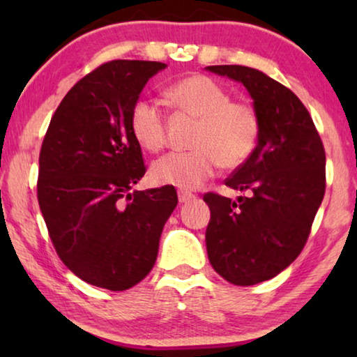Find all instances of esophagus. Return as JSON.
<instances>
[{"label": "esophagus", "instance_id": "obj_1", "mask_svg": "<svg viewBox=\"0 0 357 357\" xmlns=\"http://www.w3.org/2000/svg\"><path fill=\"white\" fill-rule=\"evenodd\" d=\"M193 198H195L193 193L183 192V190H180V192H178V202L180 203H188V202H192Z\"/></svg>", "mask_w": 357, "mask_h": 357}]
</instances>
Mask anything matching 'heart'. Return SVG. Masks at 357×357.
Wrapping results in <instances>:
<instances>
[{
  "label": "heart",
  "instance_id": "b5f03b06",
  "mask_svg": "<svg viewBox=\"0 0 357 357\" xmlns=\"http://www.w3.org/2000/svg\"><path fill=\"white\" fill-rule=\"evenodd\" d=\"M167 100L182 114L197 119L192 151L155 160L151 177L159 185L199 188L216 169L232 170L245 164L261 133L260 115L243 100H231L226 87L204 75H192L169 87ZM130 130L141 148L158 153L165 146V115L158 102L139 97L131 105Z\"/></svg>",
  "mask_w": 357,
  "mask_h": 357
}]
</instances>
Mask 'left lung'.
<instances>
[{"label":"left lung","instance_id":"1","mask_svg":"<svg viewBox=\"0 0 357 357\" xmlns=\"http://www.w3.org/2000/svg\"><path fill=\"white\" fill-rule=\"evenodd\" d=\"M206 70L242 82L261 121L257 149L226 178L247 197H203L211 209L208 258L232 284H258L289 266L309 238L325 195L324 143L309 110L281 82L241 65Z\"/></svg>","mask_w":357,"mask_h":357}]
</instances>
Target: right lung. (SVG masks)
I'll return each instance as SVG.
<instances>
[{
	"mask_svg": "<svg viewBox=\"0 0 357 357\" xmlns=\"http://www.w3.org/2000/svg\"><path fill=\"white\" fill-rule=\"evenodd\" d=\"M165 63L114 60L71 87L38 155L37 198L60 260L92 286L125 291L153 270L174 187L131 192L146 174L131 105Z\"/></svg>",
	"mask_w": 357,
	"mask_h": 357,
	"instance_id": "obj_1",
	"label": "right lung"
}]
</instances>
